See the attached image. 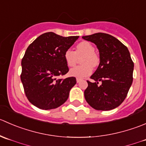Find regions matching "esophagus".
Wrapping results in <instances>:
<instances>
[{"label": "esophagus", "instance_id": "1", "mask_svg": "<svg viewBox=\"0 0 146 146\" xmlns=\"http://www.w3.org/2000/svg\"><path fill=\"white\" fill-rule=\"evenodd\" d=\"M82 79H80V78H76V82H77V83H79V82H81V81H82Z\"/></svg>", "mask_w": 146, "mask_h": 146}]
</instances>
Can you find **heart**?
Masks as SVG:
<instances>
[{
	"label": "heart",
	"instance_id": "heart-1",
	"mask_svg": "<svg viewBox=\"0 0 146 146\" xmlns=\"http://www.w3.org/2000/svg\"><path fill=\"white\" fill-rule=\"evenodd\" d=\"M82 58V65L76 66L71 69L70 74L78 78H84L92 73V67H96L99 65V57L95 53V48L90 42L86 41L81 42L76 46L75 52L71 49H68L64 52V57L66 63L69 67H73L79 57Z\"/></svg>",
	"mask_w": 146,
	"mask_h": 146
}]
</instances>
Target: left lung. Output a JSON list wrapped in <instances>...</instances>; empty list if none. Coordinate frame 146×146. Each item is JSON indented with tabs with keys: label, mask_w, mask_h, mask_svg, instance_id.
<instances>
[{
	"label": "left lung",
	"mask_w": 146,
	"mask_h": 146,
	"mask_svg": "<svg viewBox=\"0 0 146 146\" xmlns=\"http://www.w3.org/2000/svg\"><path fill=\"white\" fill-rule=\"evenodd\" d=\"M82 38L96 44L100 57L99 67L90 77L95 82L87 81L85 99L96 110L115 109L125 99L133 82L134 64L129 51L118 39L106 33H95Z\"/></svg>",
	"instance_id": "obj_1"
}]
</instances>
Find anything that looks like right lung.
Segmentation results:
<instances>
[{"mask_svg": "<svg viewBox=\"0 0 146 146\" xmlns=\"http://www.w3.org/2000/svg\"><path fill=\"white\" fill-rule=\"evenodd\" d=\"M78 38L79 36L64 37L49 32L39 36L27 48L21 62V79L26 97L36 107L50 110L67 100L76 78L57 77L69 72L64 52Z\"/></svg>", "mask_w": 146, "mask_h": 146, "instance_id": "obj_1", "label": "right lung"}]
</instances>
